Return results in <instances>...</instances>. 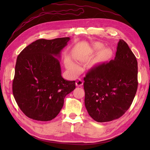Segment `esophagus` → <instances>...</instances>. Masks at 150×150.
Returning <instances> with one entry per match:
<instances>
[{
  "label": "esophagus",
  "mask_w": 150,
  "mask_h": 150,
  "mask_svg": "<svg viewBox=\"0 0 150 150\" xmlns=\"http://www.w3.org/2000/svg\"><path fill=\"white\" fill-rule=\"evenodd\" d=\"M83 81L80 79H79L78 81H77L76 83V86H78V87H79V86H83Z\"/></svg>",
  "instance_id": "34e87169"
}]
</instances>
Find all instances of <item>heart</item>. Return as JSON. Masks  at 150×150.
I'll use <instances>...</instances> for the list:
<instances>
[{"mask_svg":"<svg viewBox=\"0 0 150 150\" xmlns=\"http://www.w3.org/2000/svg\"><path fill=\"white\" fill-rule=\"evenodd\" d=\"M65 64L67 69L69 70L71 73L76 75L78 74L79 72V67L78 65H76L74 62H72L70 59L67 58L65 60Z\"/></svg>","mask_w":150,"mask_h":150,"instance_id":"obj_1","label":"heart"}]
</instances>
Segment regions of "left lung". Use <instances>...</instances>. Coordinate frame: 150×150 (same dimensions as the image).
<instances>
[{
    "mask_svg": "<svg viewBox=\"0 0 150 150\" xmlns=\"http://www.w3.org/2000/svg\"><path fill=\"white\" fill-rule=\"evenodd\" d=\"M84 80V104L89 116L99 122L118 119L128 110L137 93V58L120 39L114 59L92 68Z\"/></svg>",
    "mask_w": 150,
    "mask_h": 150,
    "instance_id": "1",
    "label": "left lung"
}]
</instances>
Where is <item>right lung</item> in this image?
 Returning <instances> with one entry per match:
<instances>
[{"label":"right lung","mask_w":150,"mask_h":150,"mask_svg":"<svg viewBox=\"0 0 150 150\" xmlns=\"http://www.w3.org/2000/svg\"><path fill=\"white\" fill-rule=\"evenodd\" d=\"M69 40L38 39L18 56L12 92L17 105L29 118L52 120L59 113L66 95L76 88L75 81L62 78L57 58Z\"/></svg>","instance_id":"add662e5"}]
</instances>
